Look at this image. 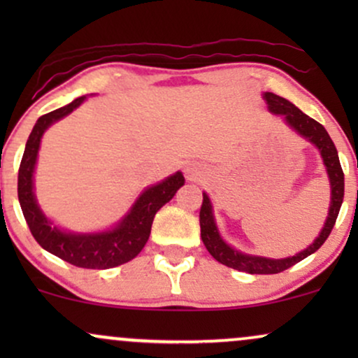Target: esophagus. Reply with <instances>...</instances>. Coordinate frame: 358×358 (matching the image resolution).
<instances>
[{"instance_id":"1","label":"esophagus","mask_w":358,"mask_h":358,"mask_svg":"<svg viewBox=\"0 0 358 358\" xmlns=\"http://www.w3.org/2000/svg\"><path fill=\"white\" fill-rule=\"evenodd\" d=\"M188 171H190V170H188Z\"/></svg>"}]
</instances>
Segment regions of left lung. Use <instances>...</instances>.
I'll return each instance as SVG.
<instances>
[{
  "mask_svg": "<svg viewBox=\"0 0 358 358\" xmlns=\"http://www.w3.org/2000/svg\"><path fill=\"white\" fill-rule=\"evenodd\" d=\"M268 109L273 114L285 117V122L294 133H298L299 136L305 138L306 141H310L311 145L318 148L320 155L323 158V165L327 168L328 180H330V208H328V217L324 220V225L320 232V236L308 245L306 249H303L301 252L294 254L291 257L285 259H271V257H262V256H252V254L241 252V250L234 249L232 245H229L227 242L222 239L219 227H217L215 217H213V208L212 202L208 199L207 193H203V202L202 208H200V236L207 248L210 256L219 261L220 264L227 266V268L242 271V273L249 274H278L281 271H285L291 266H294L296 262L303 261V259L311 256L323 245V242L328 239L331 229H334L336 217H338L340 207L343 202V171L342 165H340L338 153H336V148L331 141L330 134L327 133V129L316 122L315 119L306 116L305 113H301L296 106L291 104L289 101H286L285 97H279L273 92H264L262 94Z\"/></svg>",
  "mask_w": 358,
  "mask_h": 358,
  "instance_id": "8db88e82",
  "label": "left lung"
}]
</instances>
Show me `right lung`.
Listing matches in <instances>:
<instances>
[{
    "label": "right lung",
    "mask_w": 358,
    "mask_h": 358,
    "mask_svg": "<svg viewBox=\"0 0 358 358\" xmlns=\"http://www.w3.org/2000/svg\"><path fill=\"white\" fill-rule=\"evenodd\" d=\"M84 101L85 96L77 97L71 104L38 117L30 136H28L22 165H20L18 200L31 236L45 250L71 262L77 268L109 269L124 264L141 252L148 239H150L151 224H153L156 212L173 199L178 188L185 185V178L182 171H176L159 183L145 188L136 199V202L133 203V207L129 208V212L108 231L80 234L57 227L45 215L38 202H36L34 190L36 156H38L40 141H42L45 131L53 122L69 116Z\"/></svg>",
    "instance_id": "1"
}]
</instances>
